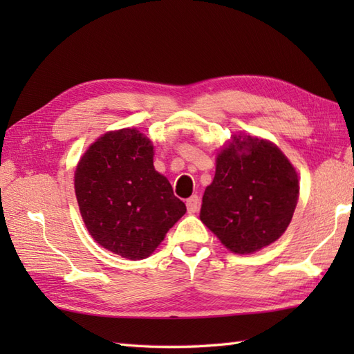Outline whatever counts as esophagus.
<instances>
[{
    "mask_svg": "<svg viewBox=\"0 0 354 354\" xmlns=\"http://www.w3.org/2000/svg\"><path fill=\"white\" fill-rule=\"evenodd\" d=\"M187 209H189L190 214H194L199 209V198L196 196V194L187 199Z\"/></svg>",
    "mask_w": 354,
    "mask_h": 354,
    "instance_id": "esophagus-1",
    "label": "esophagus"
}]
</instances>
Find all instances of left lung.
<instances>
[{
	"label": "left lung",
	"instance_id": "1",
	"mask_svg": "<svg viewBox=\"0 0 354 354\" xmlns=\"http://www.w3.org/2000/svg\"><path fill=\"white\" fill-rule=\"evenodd\" d=\"M298 196V173L281 149L239 132L217 150L199 217L228 251L254 254L284 234Z\"/></svg>",
	"mask_w": 354,
	"mask_h": 354
}]
</instances>
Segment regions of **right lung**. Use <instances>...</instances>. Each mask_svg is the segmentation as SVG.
I'll return each mask as SVG.
<instances>
[{
  "label": "right lung",
  "mask_w": 354,
  "mask_h": 354,
  "mask_svg": "<svg viewBox=\"0 0 354 354\" xmlns=\"http://www.w3.org/2000/svg\"><path fill=\"white\" fill-rule=\"evenodd\" d=\"M153 142L137 127L108 131L80 156L74 171L79 212L97 243L142 260L185 214L169 179L153 167Z\"/></svg>",
  "instance_id": "right-lung-1"
}]
</instances>
